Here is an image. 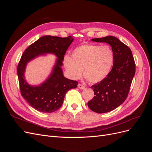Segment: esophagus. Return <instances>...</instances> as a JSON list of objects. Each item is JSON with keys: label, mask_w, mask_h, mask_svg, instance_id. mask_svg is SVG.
<instances>
[{"label": "esophagus", "mask_w": 152, "mask_h": 152, "mask_svg": "<svg viewBox=\"0 0 152 152\" xmlns=\"http://www.w3.org/2000/svg\"><path fill=\"white\" fill-rule=\"evenodd\" d=\"M78 87H79L80 89H84L85 88V86H83V85H82L81 84H78Z\"/></svg>", "instance_id": "esophagus-1"}]
</instances>
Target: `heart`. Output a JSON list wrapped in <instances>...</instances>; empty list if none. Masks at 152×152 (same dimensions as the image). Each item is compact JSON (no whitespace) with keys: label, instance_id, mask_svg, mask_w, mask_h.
Returning <instances> with one entry per match:
<instances>
[{"label":"heart","instance_id":"obj_1","mask_svg":"<svg viewBox=\"0 0 152 152\" xmlns=\"http://www.w3.org/2000/svg\"><path fill=\"white\" fill-rule=\"evenodd\" d=\"M114 53L109 45L84 44L72 50V57L65 55L63 64L72 79L77 80L83 75L91 83L105 79L113 64Z\"/></svg>","mask_w":152,"mask_h":152}]
</instances>
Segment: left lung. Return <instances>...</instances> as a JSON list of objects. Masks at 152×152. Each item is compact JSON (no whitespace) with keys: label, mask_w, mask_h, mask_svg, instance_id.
I'll return each instance as SVG.
<instances>
[{"label":"left lung","mask_w":152,"mask_h":152,"mask_svg":"<svg viewBox=\"0 0 152 152\" xmlns=\"http://www.w3.org/2000/svg\"><path fill=\"white\" fill-rule=\"evenodd\" d=\"M91 40L110 44L114 53L112 70L102 81L91 87L95 96L87 103L92 111L104 113L117 108L126 99L136 65L130 48L115 37L107 36Z\"/></svg>","instance_id":"obj_1"}]
</instances>
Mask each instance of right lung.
<instances>
[{
  "label": "right lung",
  "instance_id": "obj_1",
  "mask_svg": "<svg viewBox=\"0 0 152 152\" xmlns=\"http://www.w3.org/2000/svg\"><path fill=\"white\" fill-rule=\"evenodd\" d=\"M71 36L45 35L31 44L23 53L17 68L21 94L30 106L39 112L52 113L61 107L67 91L76 88L78 82L64 77L61 66L64 56L73 42ZM53 53L57 57L52 73L43 83L30 86L25 80L24 72L27 64L41 55Z\"/></svg>",
  "mask_w": 152,
  "mask_h": 152
}]
</instances>
